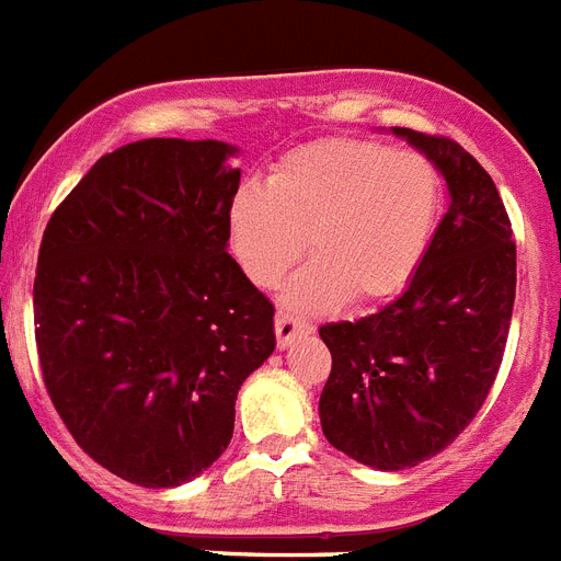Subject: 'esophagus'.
Returning <instances> with one entry per match:
<instances>
[{"label":"esophagus","mask_w":561,"mask_h":561,"mask_svg":"<svg viewBox=\"0 0 561 561\" xmlns=\"http://www.w3.org/2000/svg\"><path fill=\"white\" fill-rule=\"evenodd\" d=\"M309 331H311V323H306V320H300V317L289 314V311H277L275 336H277V345H280V348L291 345L297 336H306Z\"/></svg>","instance_id":"34e87169"}]
</instances>
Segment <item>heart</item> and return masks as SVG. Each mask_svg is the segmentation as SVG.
Here are the masks:
<instances>
[{"label":"heart","mask_w":561,"mask_h":561,"mask_svg":"<svg viewBox=\"0 0 561 561\" xmlns=\"http://www.w3.org/2000/svg\"><path fill=\"white\" fill-rule=\"evenodd\" d=\"M444 213V173L427 153L359 137H331L286 153L261 187H241L227 213L232 257L272 289L304 257L314 264L286 304L329 311L345 297L399 295L427 255Z\"/></svg>","instance_id":"b5f03b06"}]
</instances>
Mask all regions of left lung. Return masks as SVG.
I'll return each instance as SVG.
<instances>
[{
    "label": "left lung",
    "mask_w": 561,
    "mask_h": 561,
    "mask_svg": "<svg viewBox=\"0 0 561 561\" xmlns=\"http://www.w3.org/2000/svg\"><path fill=\"white\" fill-rule=\"evenodd\" d=\"M393 131L440 168L449 210L408 289L376 314L320 329L331 351L325 438L385 472L435 458L472 424L497 379L517 289L512 221L485 168L453 137Z\"/></svg>",
    "instance_id": "obj_1"
}]
</instances>
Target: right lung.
Instances as JSON below:
<instances>
[{
	"label": "right lung",
	"instance_id": "right-lung-1",
	"mask_svg": "<svg viewBox=\"0 0 561 561\" xmlns=\"http://www.w3.org/2000/svg\"><path fill=\"white\" fill-rule=\"evenodd\" d=\"M232 151L153 137L103 153L38 250L49 401L89 458L146 489L185 483L225 453L238 390L275 351V306L227 252Z\"/></svg>",
	"mask_w": 561,
	"mask_h": 561
}]
</instances>
